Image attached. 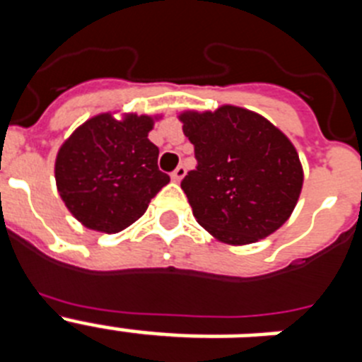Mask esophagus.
Returning <instances> with one entry per match:
<instances>
[{"mask_svg": "<svg viewBox=\"0 0 362 362\" xmlns=\"http://www.w3.org/2000/svg\"><path fill=\"white\" fill-rule=\"evenodd\" d=\"M185 174H187V168H185L183 165H179L177 168H175V170L172 172L170 177H172V181H175V183H179V181H181V179L185 177Z\"/></svg>", "mask_w": 362, "mask_h": 362, "instance_id": "34e87169", "label": "esophagus"}]
</instances>
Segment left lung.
I'll return each instance as SVG.
<instances>
[{"instance_id":"left-lung-1","label":"left lung","mask_w":362,"mask_h":362,"mask_svg":"<svg viewBox=\"0 0 362 362\" xmlns=\"http://www.w3.org/2000/svg\"><path fill=\"white\" fill-rule=\"evenodd\" d=\"M177 119L197 158V168L185 175L181 188L196 221L214 239L252 245L290 219L305 172L286 134L235 105L183 110Z\"/></svg>"}]
</instances>
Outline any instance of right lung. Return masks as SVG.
<instances>
[{
  "label": "right lung",
  "mask_w": 362,
  "mask_h": 362,
  "mask_svg": "<svg viewBox=\"0 0 362 362\" xmlns=\"http://www.w3.org/2000/svg\"><path fill=\"white\" fill-rule=\"evenodd\" d=\"M163 114L101 112L59 146L54 177L59 197L85 228L117 233L148 209L170 177L158 168L148 132Z\"/></svg>",
  "instance_id": "1"
}]
</instances>
